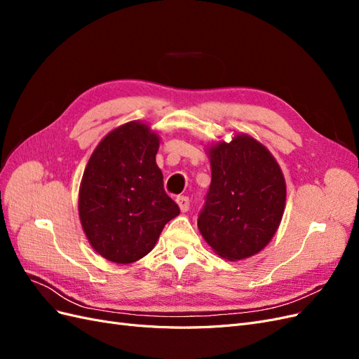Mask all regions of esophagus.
<instances>
[{"instance_id": "34e87169", "label": "esophagus", "mask_w": 359, "mask_h": 359, "mask_svg": "<svg viewBox=\"0 0 359 359\" xmlns=\"http://www.w3.org/2000/svg\"><path fill=\"white\" fill-rule=\"evenodd\" d=\"M177 203H178V206H180V210H181L182 212H186V211H189V206H190V201H189V198H187V196H178V198H177Z\"/></svg>"}]
</instances>
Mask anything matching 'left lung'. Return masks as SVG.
Wrapping results in <instances>:
<instances>
[{
    "mask_svg": "<svg viewBox=\"0 0 359 359\" xmlns=\"http://www.w3.org/2000/svg\"><path fill=\"white\" fill-rule=\"evenodd\" d=\"M211 186L198 227L227 260L252 257L269 244L283 219L286 181L269 149L247 133L206 147Z\"/></svg>",
    "mask_w": 359,
    "mask_h": 359,
    "instance_id": "obj_1",
    "label": "left lung"
}]
</instances>
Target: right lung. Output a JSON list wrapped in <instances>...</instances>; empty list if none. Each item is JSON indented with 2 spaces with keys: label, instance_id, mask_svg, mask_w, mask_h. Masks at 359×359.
Listing matches in <instances>:
<instances>
[{
  "label": "right lung",
  "instance_id": "obj_1",
  "mask_svg": "<svg viewBox=\"0 0 359 359\" xmlns=\"http://www.w3.org/2000/svg\"><path fill=\"white\" fill-rule=\"evenodd\" d=\"M160 136L147 123L114 128L95 147L79 187V220L102 257L133 264L154 248L163 227L180 214L163 189L156 163Z\"/></svg>",
  "mask_w": 359,
  "mask_h": 359
}]
</instances>
